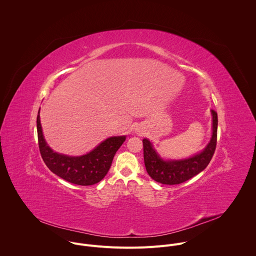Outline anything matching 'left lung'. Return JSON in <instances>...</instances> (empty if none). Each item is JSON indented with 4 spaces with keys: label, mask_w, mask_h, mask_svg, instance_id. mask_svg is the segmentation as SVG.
Masks as SVG:
<instances>
[{
    "label": "left lung",
    "mask_w": 256,
    "mask_h": 256,
    "mask_svg": "<svg viewBox=\"0 0 256 256\" xmlns=\"http://www.w3.org/2000/svg\"><path fill=\"white\" fill-rule=\"evenodd\" d=\"M212 139L202 152L192 158L180 161H165L158 155L148 139L143 140L145 167L154 180L164 184H178L192 178L206 168L214 154L218 138V113L212 110Z\"/></svg>",
    "instance_id": "obj_1"
}]
</instances>
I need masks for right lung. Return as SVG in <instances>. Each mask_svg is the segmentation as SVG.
I'll return each mask as SVG.
<instances>
[{
  "label": "right lung",
  "mask_w": 256,
  "mask_h": 256,
  "mask_svg": "<svg viewBox=\"0 0 256 256\" xmlns=\"http://www.w3.org/2000/svg\"><path fill=\"white\" fill-rule=\"evenodd\" d=\"M36 129L40 152L48 168L66 182L80 186H91L100 182L110 169L116 152L126 140L125 136L110 137L88 154L72 157L56 153L48 146L42 135L40 111Z\"/></svg>",
  "instance_id": "obj_1"
}]
</instances>
